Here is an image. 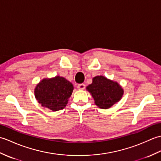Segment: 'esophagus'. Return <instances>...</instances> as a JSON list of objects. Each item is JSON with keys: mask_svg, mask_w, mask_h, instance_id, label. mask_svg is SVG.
Returning a JSON list of instances; mask_svg holds the SVG:
<instances>
[{"mask_svg": "<svg viewBox=\"0 0 161 161\" xmlns=\"http://www.w3.org/2000/svg\"><path fill=\"white\" fill-rule=\"evenodd\" d=\"M77 88L78 89V90H84V89L85 88V85L83 84V83L78 85Z\"/></svg>", "mask_w": 161, "mask_h": 161, "instance_id": "34e87169", "label": "esophagus"}]
</instances>
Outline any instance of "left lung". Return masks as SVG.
Here are the masks:
<instances>
[{
    "label": "left lung",
    "instance_id": "obj_1",
    "mask_svg": "<svg viewBox=\"0 0 161 161\" xmlns=\"http://www.w3.org/2000/svg\"><path fill=\"white\" fill-rule=\"evenodd\" d=\"M95 101V104L101 109H108L119 101L123 90L116 82L97 76L93 78L92 83L87 87Z\"/></svg>",
    "mask_w": 161,
    "mask_h": 161
}]
</instances>
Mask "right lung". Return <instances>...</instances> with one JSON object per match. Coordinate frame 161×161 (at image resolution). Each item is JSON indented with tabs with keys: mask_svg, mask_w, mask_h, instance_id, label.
Listing matches in <instances>:
<instances>
[{
	"mask_svg": "<svg viewBox=\"0 0 161 161\" xmlns=\"http://www.w3.org/2000/svg\"><path fill=\"white\" fill-rule=\"evenodd\" d=\"M74 87L65 78L56 76L43 79L35 88L36 98L42 106L52 111H58L66 107Z\"/></svg>",
	"mask_w": 161,
	"mask_h": 161,
	"instance_id": "1",
	"label": "right lung"
}]
</instances>
